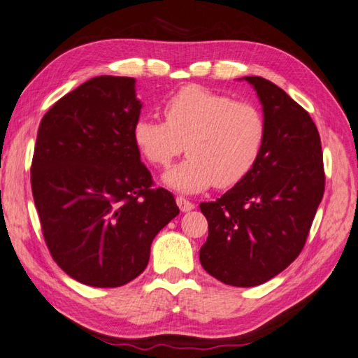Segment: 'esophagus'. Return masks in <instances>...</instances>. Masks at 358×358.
Returning a JSON list of instances; mask_svg holds the SVG:
<instances>
[{"label":"esophagus","mask_w":358,"mask_h":358,"mask_svg":"<svg viewBox=\"0 0 358 358\" xmlns=\"http://www.w3.org/2000/svg\"><path fill=\"white\" fill-rule=\"evenodd\" d=\"M176 202H178V206H179V208H180V212H190V210H193V208H194L193 202L185 199L184 196H178V198H176Z\"/></svg>","instance_id":"esophagus-1"}]
</instances>
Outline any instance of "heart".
<instances>
[{"instance_id":"heart-1","label":"heart","mask_w":358,"mask_h":358,"mask_svg":"<svg viewBox=\"0 0 358 358\" xmlns=\"http://www.w3.org/2000/svg\"><path fill=\"white\" fill-rule=\"evenodd\" d=\"M162 110L165 121L138 118L132 138L141 156L157 168H166L185 148L188 157L165 174L168 187L184 193L212 184L227 188L254 168L266 132L265 118L254 104L187 85Z\"/></svg>"}]
</instances>
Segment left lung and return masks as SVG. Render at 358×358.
Instances as JSON below:
<instances>
[{"instance_id": "left-lung-1", "label": "left lung", "mask_w": 358, "mask_h": 358, "mask_svg": "<svg viewBox=\"0 0 358 358\" xmlns=\"http://www.w3.org/2000/svg\"><path fill=\"white\" fill-rule=\"evenodd\" d=\"M245 79L263 106L260 156L231 190L199 206L208 222L201 265L234 287L260 285L294 262L326 184L321 138L308 112L271 80Z\"/></svg>"}]
</instances>
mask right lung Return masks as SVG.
Listing matches in <instances>:
<instances>
[{
  "label": "right lung",
  "mask_w": 358,
  "mask_h": 358,
  "mask_svg": "<svg viewBox=\"0 0 358 358\" xmlns=\"http://www.w3.org/2000/svg\"><path fill=\"white\" fill-rule=\"evenodd\" d=\"M140 109L136 79L98 76L40 121L32 196L51 257L80 284L115 288L136 279L154 237L179 213L140 160L132 138Z\"/></svg>",
  "instance_id": "right-lung-1"
}]
</instances>
